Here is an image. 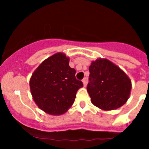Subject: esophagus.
I'll return each instance as SVG.
<instances>
[{
	"label": "esophagus",
	"mask_w": 149,
	"mask_h": 149,
	"mask_svg": "<svg viewBox=\"0 0 149 149\" xmlns=\"http://www.w3.org/2000/svg\"><path fill=\"white\" fill-rule=\"evenodd\" d=\"M82 83H83V86L86 87V86H87V83H88V78H84L83 79H82Z\"/></svg>",
	"instance_id": "esophagus-1"
}]
</instances>
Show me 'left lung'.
<instances>
[{
    "label": "left lung",
    "instance_id": "left-lung-1",
    "mask_svg": "<svg viewBox=\"0 0 149 149\" xmlns=\"http://www.w3.org/2000/svg\"><path fill=\"white\" fill-rule=\"evenodd\" d=\"M87 86L91 102L103 111L123 106L130 95L132 82L124 72L106 58L92 61Z\"/></svg>",
    "mask_w": 149,
    "mask_h": 149
}]
</instances>
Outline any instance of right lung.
I'll use <instances>...</instances> for the list:
<instances>
[{
    "label": "right lung",
    "instance_id": "1",
    "mask_svg": "<svg viewBox=\"0 0 149 149\" xmlns=\"http://www.w3.org/2000/svg\"><path fill=\"white\" fill-rule=\"evenodd\" d=\"M70 57L58 52L42 61L30 78L32 98L40 109L51 115L63 114L74 103L82 82L69 66Z\"/></svg>",
    "mask_w": 149,
    "mask_h": 149
}]
</instances>
